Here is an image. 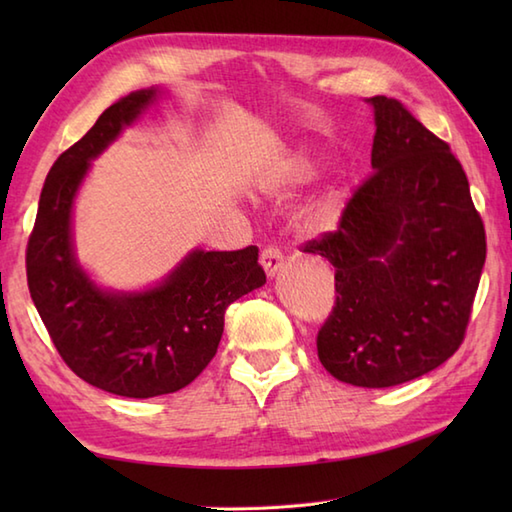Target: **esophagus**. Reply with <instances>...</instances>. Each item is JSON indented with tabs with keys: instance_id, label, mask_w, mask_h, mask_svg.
Listing matches in <instances>:
<instances>
[{
	"instance_id": "obj_1",
	"label": "esophagus",
	"mask_w": 512,
	"mask_h": 512,
	"mask_svg": "<svg viewBox=\"0 0 512 512\" xmlns=\"http://www.w3.org/2000/svg\"><path fill=\"white\" fill-rule=\"evenodd\" d=\"M259 262H262L266 275L273 279L277 275V270L284 266V255H281V250L277 246H268L262 250V255H259Z\"/></svg>"
}]
</instances>
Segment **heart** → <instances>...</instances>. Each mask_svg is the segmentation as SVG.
<instances>
[{"instance_id":"b5f03b06","label":"heart","mask_w":512,"mask_h":512,"mask_svg":"<svg viewBox=\"0 0 512 512\" xmlns=\"http://www.w3.org/2000/svg\"><path fill=\"white\" fill-rule=\"evenodd\" d=\"M314 176V165L308 156L303 154H292L286 158L277 169L270 173L266 180L268 189H288V187H297V184H303L312 180Z\"/></svg>"}]
</instances>
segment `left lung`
I'll list each match as a JSON object with an SVG mask.
<instances>
[{
	"instance_id": "obj_1",
	"label": "left lung",
	"mask_w": 512,
	"mask_h": 512,
	"mask_svg": "<svg viewBox=\"0 0 512 512\" xmlns=\"http://www.w3.org/2000/svg\"><path fill=\"white\" fill-rule=\"evenodd\" d=\"M372 173L339 228L303 244L334 266L336 301L317 334L341 383L394 387L440 367L464 341L486 233L460 160L405 105L372 96Z\"/></svg>"
}]
</instances>
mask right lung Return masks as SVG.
<instances>
[{"mask_svg":"<svg viewBox=\"0 0 512 512\" xmlns=\"http://www.w3.org/2000/svg\"><path fill=\"white\" fill-rule=\"evenodd\" d=\"M138 90L107 107L43 182L26 248L30 297L57 352L85 383L125 398L173 394L193 383L220 345L224 312L266 284L259 248L193 250L145 292L101 290L72 248V204L90 160L156 101Z\"/></svg>","mask_w":512,"mask_h":512,"instance_id":"add662e5","label":"right lung"}]
</instances>
